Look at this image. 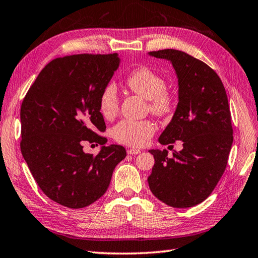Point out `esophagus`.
Instances as JSON below:
<instances>
[{
    "instance_id": "34e87169",
    "label": "esophagus",
    "mask_w": 258,
    "mask_h": 258,
    "mask_svg": "<svg viewBox=\"0 0 258 258\" xmlns=\"http://www.w3.org/2000/svg\"><path fill=\"white\" fill-rule=\"evenodd\" d=\"M127 153L129 155H138L140 153V149H137V148H129L127 150Z\"/></svg>"
}]
</instances>
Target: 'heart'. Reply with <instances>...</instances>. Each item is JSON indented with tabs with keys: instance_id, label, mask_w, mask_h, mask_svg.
<instances>
[{
	"instance_id": "obj_1",
	"label": "heart",
	"mask_w": 258,
	"mask_h": 258,
	"mask_svg": "<svg viewBox=\"0 0 258 258\" xmlns=\"http://www.w3.org/2000/svg\"><path fill=\"white\" fill-rule=\"evenodd\" d=\"M125 84L134 93L147 100L149 112L164 118L171 114L175 108V96L166 89V81L157 72L147 66H140L129 73ZM99 111L105 120H112L119 112L118 89L113 83L106 84L99 96ZM155 124L150 120L119 121L112 128L116 142L130 147H143L155 134Z\"/></svg>"
}]
</instances>
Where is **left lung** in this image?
I'll use <instances>...</instances> for the list:
<instances>
[{
  "label": "left lung",
  "instance_id": "obj_1",
  "mask_svg": "<svg viewBox=\"0 0 258 258\" xmlns=\"http://www.w3.org/2000/svg\"><path fill=\"white\" fill-rule=\"evenodd\" d=\"M172 61L178 79V104L159 137L162 145L182 140L181 152L152 149L150 191L173 208H189L210 196L225 172L231 149V113L225 86L210 66L176 49L150 51Z\"/></svg>",
  "mask_w": 258,
  "mask_h": 258
}]
</instances>
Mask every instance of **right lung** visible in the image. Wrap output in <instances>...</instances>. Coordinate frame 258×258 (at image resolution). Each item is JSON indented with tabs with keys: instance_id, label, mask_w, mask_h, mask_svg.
I'll list each match as a JSON object with an SVG mask.
<instances>
[{
	"instance_id": "obj_1",
	"label": "right lung",
	"mask_w": 258,
	"mask_h": 258,
	"mask_svg": "<svg viewBox=\"0 0 258 258\" xmlns=\"http://www.w3.org/2000/svg\"><path fill=\"white\" fill-rule=\"evenodd\" d=\"M116 53H79L47 64L22 101L21 153L46 196L81 209L105 193L127 153L120 145L85 154L84 143L104 145L99 96L119 66Z\"/></svg>"
}]
</instances>
